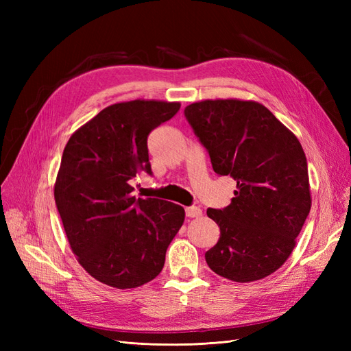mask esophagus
Wrapping results in <instances>:
<instances>
[{"instance_id":"esophagus-1","label":"esophagus","mask_w":351,"mask_h":351,"mask_svg":"<svg viewBox=\"0 0 351 351\" xmlns=\"http://www.w3.org/2000/svg\"><path fill=\"white\" fill-rule=\"evenodd\" d=\"M186 215L189 218H197L202 215V209L199 206H189L186 208Z\"/></svg>"}]
</instances>
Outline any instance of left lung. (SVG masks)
<instances>
[{
    "instance_id": "left-lung-1",
    "label": "left lung",
    "mask_w": 351,
    "mask_h": 351,
    "mask_svg": "<svg viewBox=\"0 0 351 351\" xmlns=\"http://www.w3.org/2000/svg\"><path fill=\"white\" fill-rule=\"evenodd\" d=\"M184 114L214 171L237 182L227 208L206 210L219 227L208 267L236 282L268 277L289 259L312 206L299 139L256 101L205 99Z\"/></svg>"
}]
</instances>
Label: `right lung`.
Returning a JSON list of instances; mask_svg holds the SVG:
<instances>
[{"label":"right lung","mask_w":351,"mask_h":351,"mask_svg":"<svg viewBox=\"0 0 351 351\" xmlns=\"http://www.w3.org/2000/svg\"><path fill=\"white\" fill-rule=\"evenodd\" d=\"M180 102L134 99L104 108L71 134L54 184L56 205L73 253L90 277L136 289L158 277L183 206L136 199L130 180L152 174L147 136Z\"/></svg>","instance_id":"add662e5"}]
</instances>
